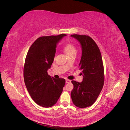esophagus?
I'll return each mask as SVG.
<instances>
[{"label":"esophagus","instance_id":"34e87169","mask_svg":"<svg viewBox=\"0 0 130 130\" xmlns=\"http://www.w3.org/2000/svg\"><path fill=\"white\" fill-rule=\"evenodd\" d=\"M70 82H71V80H68V79L66 80V84H68V83H70Z\"/></svg>","mask_w":130,"mask_h":130}]
</instances>
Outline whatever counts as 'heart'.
<instances>
[{"mask_svg": "<svg viewBox=\"0 0 130 130\" xmlns=\"http://www.w3.org/2000/svg\"><path fill=\"white\" fill-rule=\"evenodd\" d=\"M64 50L66 53L67 55L76 53L75 47V46L72 44V43H67V44L65 45V46H64Z\"/></svg>", "mask_w": 130, "mask_h": 130, "instance_id": "heart-1", "label": "heart"}]
</instances>
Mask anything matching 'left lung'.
<instances>
[{
    "label": "left lung",
    "instance_id": "left-lung-1",
    "mask_svg": "<svg viewBox=\"0 0 130 130\" xmlns=\"http://www.w3.org/2000/svg\"><path fill=\"white\" fill-rule=\"evenodd\" d=\"M80 42L82 56L79 68L82 70L81 82L72 81L71 92L73 104L79 108L92 106L99 96L104 84V69L100 51L96 43L87 35L70 36Z\"/></svg>",
    "mask_w": 130,
    "mask_h": 130
}]
</instances>
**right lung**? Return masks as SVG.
<instances>
[{
  "mask_svg": "<svg viewBox=\"0 0 130 130\" xmlns=\"http://www.w3.org/2000/svg\"><path fill=\"white\" fill-rule=\"evenodd\" d=\"M66 34L38 38L27 52L24 67V80L31 97L38 105L50 107L55 104L64 86V78L48 74L54 60L57 43Z\"/></svg>",
  "mask_w": 130,
  "mask_h": 130,
  "instance_id": "1",
  "label": "right lung"
}]
</instances>
